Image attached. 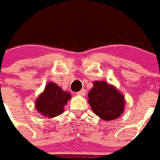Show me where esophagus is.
<instances>
[{
	"mask_svg": "<svg viewBox=\"0 0 160 160\" xmlns=\"http://www.w3.org/2000/svg\"><path fill=\"white\" fill-rule=\"evenodd\" d=\"M86 94V90L85 89H81L80 91L77 92V96H80V97H84Z\"/></svg>",
	"mask_w": 160,
	"mask_h": 160,
	"instance_id": "obj_1",
	"label": "esophagus"
}]
</instances>
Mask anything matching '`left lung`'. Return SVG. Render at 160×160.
I'll list each match as a JSON object with an SVG mask.
<instances>
[{"label": "left lung", "mask_w": 160, "mask_h": 160, "mask_svg": "<svg viewBox=\"0 0 160 160\" xmlns=\"http://www.w3.org/2000/svg\"><path fill=\"white\" fill-rule=\"evenodd\" d=\"M88 104L94 113L104 121L117 119L124 111L123 95L114 86L103 80H96L88 94Z\"/></svg>", "instance_id": "8db88e82"}]
</instances>
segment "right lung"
I'll return each mask as SVG.
<instances>
[{
	"label": "right lung",
	"mask_w": 160,
	"mask_h": 160,
	"mask_svg": "<svg viewBox=\"0 0 160 160\" xmlns=\"http://www.w3.org/2000/svg\"><path fill=\"white\" fill-rule=\"evenodd\" d=\"M72 95L64 91L56 83L50 81L35 101V107L39 114L45 117L53 118L64 112L67 102Z\"/></svg>",
	"instance_id": "right-lung-1"
}]
</instances>
